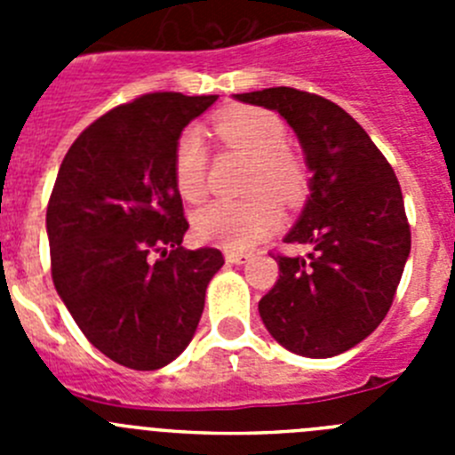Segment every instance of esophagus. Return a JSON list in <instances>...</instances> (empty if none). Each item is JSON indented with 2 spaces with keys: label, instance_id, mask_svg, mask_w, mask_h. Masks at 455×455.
Segmentation results:
<instances>
[{
  "label": "esophagus",
  "instance_id": "esophagus-1",
  "mask_svg": "<svg viewBox=\"0 0 455 455\" xmlns=\"http://www.w3.org/2000/svg\"><path fill=\"white\" fill-rule=\"evenodd\" d=\"M225 259H228L230 264H243V262H248V259H251V255H248V252L228 251V252H225Z\"/></svg>",
  "mask_w": 455,
  "mask_h": 455
}]
</instances>
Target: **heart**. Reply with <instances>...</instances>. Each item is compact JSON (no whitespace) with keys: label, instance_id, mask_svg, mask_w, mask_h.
I'll use <instances>...</instances> for the list:
<instances>
[{"label":"heart","instance_id":"heart-1","mask_svg":"<svg viewBox=\"0 0 455 455\" xmlns=\"http://www.w3.org/2000/svg\"><path fill=\"white\" fill-rule=\"evenodd\" d=\"M214 130L225 143L239 148L255 159L246 200H214L193 216L198 239L228 251H246L273 232L283 219L277 195L284 203H296L307 187L303 162L287 150V127L275 114L257 107H235L216 116ZM207 150L196 127L178 136L172 150V184L188 203L203 200L207 184Z\"/></svg>","mask_w":455,"mask_h":455}]
</instances>
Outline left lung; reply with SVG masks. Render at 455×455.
Returning a JSON list of instances; mask_svg holds the SVG:
<instances>
[{"label": "left lung", "instance_id": "left-lung-1", "mask_svg": "<svg viewBox=\"0 0 455 455\" xmlns=\"http://www.w3.org/2000/svg\"><path fill=\"white\" fill-rule=\"evenodd\" d=\"M289 123L312 171L309 198L275 255L280 275L259 300L267 331L287 351L332 357L371 335L392 307L410 255L399 180L367 132L341 107L289 86L235 95Z\"/></svg>", "mask_w": 455, "mask_h": 455}]
</instances>
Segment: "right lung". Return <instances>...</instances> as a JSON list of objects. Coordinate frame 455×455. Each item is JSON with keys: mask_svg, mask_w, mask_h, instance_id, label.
Here are the masks:
<instances>
[{"mask_svg": "<svg viewBox=\"0 0 455 455\" xmlns=\"http://www.w3.org/2000/svg\"><path fill=\"white\" fill-rule=\"evenodd\" d=\"M216 95L148 92L77 136L50 204L52 280L79 331L123 367L172 363L196 335L219 248L187 251L172 184L178 136Z\"/></svg>", "mask_w": 455, "mask_h": 455, "instance_id": "obj_1", "label": "right lung"}]
</instances>
